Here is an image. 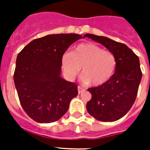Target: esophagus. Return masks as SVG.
Masks as SVG:
<instances>
[{
	"label": "esophagus",
	"instance_id": "34e87169",
	"mask_svg": "<svg viewBox=\"0 0 150 150\" xmlns=\"http://www.w3.org/2000/svg\"><path fill=\"white\" fill-rule=\"evenodd\" d=\"M77 88H78V93H79V94L82 93V92H83V91H85V90L83 89V88H82L81 86H78Z\"/></svg>",
	"mask_w": 150,
	"mask_h": 150
}]
</instances>
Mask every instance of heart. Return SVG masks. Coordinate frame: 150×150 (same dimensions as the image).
<instances>
[{"label":"heart","instance_id":"obj_1","mask_svg":"<svg viewBox=\"0 0 150 150\" xmlns=\"http://www.w3.org/2000/svg\"><path fill=\"white\" fill-rule=\"evenodd\" d=\"M83 67V81L98 86L107 83L116 67L114 54L105 51L92 43H82L73 52H65L62 57V67L64 76L73 80Z\"/></svg>","mask_w":150,"mask_h":150}]
</instances>
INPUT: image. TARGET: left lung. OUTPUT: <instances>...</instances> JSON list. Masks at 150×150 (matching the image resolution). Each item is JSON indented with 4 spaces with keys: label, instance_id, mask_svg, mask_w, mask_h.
Here are the masks:
<instances>
[{
    "label": "left lung",
    "instance_id": "1",
    "mask_svg": "<svg viewBox=\"0 0 150 150\" xmlns=\"http://www.w3.org/2000/svg\"><path fill=\"white\" fill-rule=\"evenodd\" d=\"M114 54L116 67L112 77L104 84L88 88L91 98L86 104L88 112L100 122H115L132 108L137 95L142 72L136 54L124 43L103 36L86 34Z\"/></svg>",
    "mask_w": 150,
    "mask_h": 150
}]
</instances>
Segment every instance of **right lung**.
Returning a JSON list of instances; mask_svg holds the SVG:
<instances>
[{
	"label": "right lung",
	"instance_id": "right-lung-1",
	"mask_svg": "<svg viewBox=\"0 0 150 150\" xmlns=\"http://www.w3.org/2000/svg\"><path fill=\"white\" fill-rule=\"evenodd\" d=\"M76 34H50L28 43L18 54L14 83L25 112L39 123L59 120L78 95L77 86L61 76L62 57Z\"/></svg>",
	"mask_w": 150,
	"mask_h": 150
}]
</instances>
